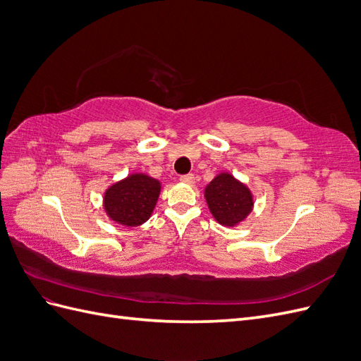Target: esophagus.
<instances>
[{
	"mask_svg": "<svg viewBox=\"0 0 361 361\" xmlns=\"http://www.w3.org/2000/svg\"><path fill=\"white\" fill-rule=\"evenodd\" d=\"M179 180L183 182V183H192L194 182V176H192V174H182V176L179 178Z\"/></svg>",
	"mask_w": 361,
	"mask_h": 361,
	"instance_id": "1",
	"label": "esophagus"
}]
</instances>
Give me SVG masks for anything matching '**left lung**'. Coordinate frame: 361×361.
Segmentation results:
<instances>
[{"label": "left lung", "mask_w": 361, "mask_h": 361, "mask_svg": "<svg viewBox=\"0 0 361 361\" xmlns=\"http://www.w3.org/2000/svg\"><path fill=\"white\" fill-rule=\"evenodd\" d=\"M204 197L215 220L223 226H235L250 214L253 197L245 185L221 173L207 185Z\"/></svg>", "instance_id": "left-lung-1"}]
</instances>
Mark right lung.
<instances>
[{"instance_id": "1", "label": "right lung", "mask_w": 361, "mask_h": 361, "mask_svg": "<svg viewBox=\"0 0 361 361\" xmlns=\"http://www.w3.org/2000/svg\"><path fill=\"white\" fill-rule=\"evenodd\" d=\"M159 182L146 174H130L105 192L104 206L111 220L128 227L143 224L159 195Z\"/></svg>"}]
</instances>
